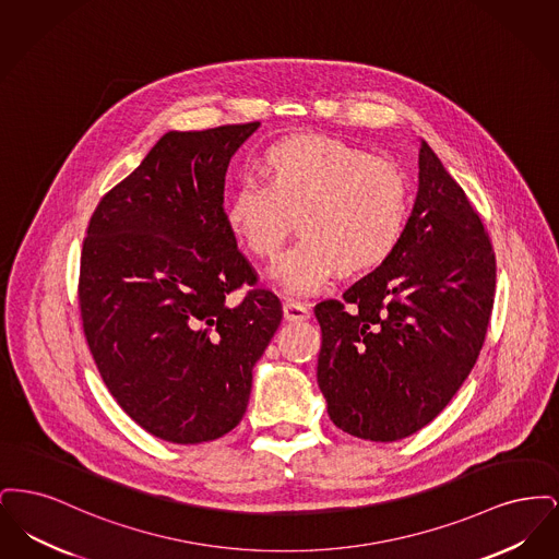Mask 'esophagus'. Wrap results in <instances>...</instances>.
Segmentation results:
<instances>
[{
  "label": "esophagus",
  "mask_w": 559,
  "mask_h": 559,
  "mask_svg": "<svg viewBox=\"0 0 559 559\" xmlns=\"http://www.w3.org/2000/svg\"><path fill=\"white\" fill-rule=\"evenodd\" d=\"M283 312H285V319L292 320V322L310 319V310H308V306H304L301 301L287 299V301L283 304Z\"/></svg>",
  "instance_id": "1"
}]
</instances>
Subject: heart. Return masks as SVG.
I'll list each match as a JSON object with an SVG mask.
<instances>
[{"label":"heart","mask_w":559,"mask_h":559,"mask_svg":"<svg viewBox=\"0 0 559 559\" xmlns=\"http://www.w3.org/2000/svg\"><path fill=\"white\" fill-rule=\"evenodd\" d=\"M266 180L245 178L226 205V222L258 258H274L299 217L301 239L272 267L292 295L324 289L344 267L383 264L400 245L411 213V187L394 160L329 135H295L264 155Z\"/></svg>","instance_id":"b5f03b06"}]
</instances>
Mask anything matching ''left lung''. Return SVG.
Instances as JSON below:
<instances>
[{"label":"left lung","mask_w":559,"mask_h":559,"mask_svg":"<svg viewBox=\"0 0 559 559\" xmlns=\"http://www.w3.org/2000/svg\"><path fill=\"white\" fill-rule=\"evenodd\" d=\"M497 260L467 194L421 142L419 192L396 251L324 299L319 388L335 426L396 442L433 421L478 360Z\"/></svg>","instance_id":"1"}]
</instances>
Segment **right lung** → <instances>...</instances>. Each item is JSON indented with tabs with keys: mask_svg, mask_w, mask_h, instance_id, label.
<instances>
[{
	"mask_svg": "<svg viewBox=\"0 0 559 559\" xmlns=\"http://www.w3.org/2000/svg\"><path fill=\"white\" fill-rule=\"evenodd\" d=\"M258 128L165 133L100 199L83 239L78 297L94 362L117 404L165 442L239 426L283 320L224 212L230 157Z\"/></svg>",
	"mask_w": 559,
	"mask_h": 559,
	"instance_id": "right-lung-1",
	"label": "right lung"
}]
</instances>
